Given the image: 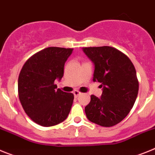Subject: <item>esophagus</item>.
I'll return each mask as SVG.
<instances>
[{
  "mask_svg": "<svg viewBox=\"0 0 155 155\" xmlns=\"http://www.w3.org/2000/svg\"><path fill=\"white\" fill-rule=\"evenodd\" d=\"M81 94V93L79 91H78V90H75V91H74V95L75 98H78Z\"/></svg>",
  "mask_w": 155,
  "mask_h": 155,
  "instance_id": "1",
  "label": "esophagus"
}]
</instances>
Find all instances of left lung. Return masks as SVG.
<instances>
[{
	"mask_svg": "<svg viewBox=\"0 0 155 155\" xmlns=\"http://www.w3.org/2000/svg\"><path fill=\"white\" fill-rule=\"evenodd\" d=\"M94 63L93 81L101 83V98L91 95L84 108L92 123L109 127L120 123L129 114L137 97L139 83L136 70L128 57L112 46L84 47Z\"/></svg>",
	"mask_w": 155,
	"mask_h": 155,
	"instance_id": "left-lung-1",
	"label": "left lung"
}]
</instances>
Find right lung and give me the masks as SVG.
Instances as JSON below:
<instances>
[{
  "mask_svg": "<svg viewBox=\"0 0 155 155\" xmlns=\"http://www.w3.org/2000/svg\"><path fill=\"white\" fill-rule=\"evenodd\" d=\"M73 49L48 47L31 56L19 74L18 90L25 113L35 124L52 127L67 119L73 104L74 94L54 84L61 80L65 62Z\"/></svg>",
  "mask_w": 155,
  "mask_h": 155,
  "instance_id": "add662e5",
  "label": "right lung"
}]
</instances>
